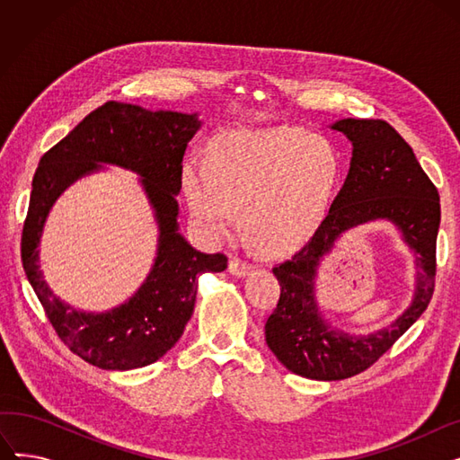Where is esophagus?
<instances>
[{"mask_svg":"<svg viewBox=\"0 0 460 460\" xmlns=\"http://www.w3.org/2000/svg\"><path fill=\"white\" fill-rule=\"evenodd\" d=\"M252 269H253V267H252V264H250L248 261H243V259H238V257H233V259L229 261V272H231L233 276H236V278L246 276Z\"/></svg>","mask_w":460,"mask_h":460,"instance_id":"34e87169","label":"esophagus"}]
</instances>
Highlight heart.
<instances>
[{
	"label": "heart",
	"instance_id": "b5f03b06",
	"mask_svg": "<svg viewBox=\"0 0 460 460\" xmlns=\"http://www.w3.org/2000/svg\"><path fill=\"white\" fill-rule=\"evenodd\" d=\"M341 177V155L321 136L298 128L234 130L217 137L208 162L182 169L190 216L208 238L236 226V208L255 243L281 253L300 246L319 224Z\"/></svg>",
	"mask_w": 460,
	"mask_h": 460
}]
</instances>
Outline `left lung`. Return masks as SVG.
<instances>
[{"instance_id":"obj_1","label":"left lung","mask_w":460,"mask_h":460,"mask_svg":"<svg viewBox=\"0 0 460 460\" xmlns=\"http://www.w3.org/2000/svg\"><path fill=\"white\" fill-rule=\"evenodd\" d=\"M332 128L352 141L347 181L309 243L272 269L281 293L264 324L267 345L281 364L313 380H343L369 369L421 317L437 276L440 196L412 147L382 119H341ZM375 219L392 221L417 253V291L413 304L392 325L352 336L322 317L314 278L337 237Z\"/></svg>"}]
</instances>
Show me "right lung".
I'll list each match as a JSON object with an SVG mask.
<instances>
[{"mask_svg": "<svg viewBox=\"0 0 460 460\" xmlns=\"http://www.w3.org/2000/svg\"><path fill=\"white\" fill-rule=\"evenodd\" d=\"M199 127L196 113L151 111L110 101L39 162L22 231V264L59 340L94 367L128 371L155 364L181 340L196 305L198 276L227 269L224 253H201L179 233L182 158ZM101 163L144 177L161 234L154 270L138 293L111 312L85 314L51 293L38 269L36 248L55 199L72 181L102 168Z\"/></svg>", "mask_w": 460, "mask_h": 460, "instance_id": "add662e5", "label": "right lung"}]
</instances>
